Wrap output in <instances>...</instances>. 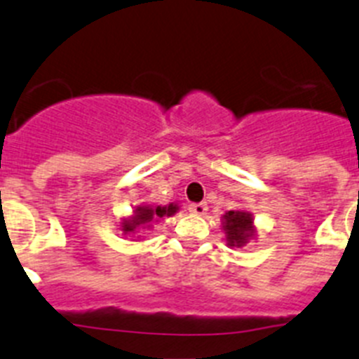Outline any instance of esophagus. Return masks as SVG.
I'll return each mask as SVG.
<instances>
[{"instance_id": "obj_1", "label": "esophagus", "mask_w": 359, "mask_h": 359, "mask_svg": "<svg viewBox=\"0 0 359 359\" xmlns=\"http://www.w3.org/2000/svg\"><path fill=\"white\" fill-rule=\"evenodd\" d=\"M189 211L195 215H205V211H208V204H205V202H193V204L189 205Z\"/></svg>"}]
</instances>
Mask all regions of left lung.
<instances>
[{
	"label": "left lung",
	"instance_id": "left-lung-1",
	"mask_svg": "<svg viewBox=\"0 0 359 359\" xmlns=\"http://www.w3.org/2000/svg\"><path fill=\"white\" fill-rule=\"evenodd\" d=\"M226 222L224 229L227 233V240L231 245H244L251 236V227H253V218L244 211H229L224 215Z\"/></svg>",
	"mask_w": 359,
	"mask_h": 359
}]
</instances>
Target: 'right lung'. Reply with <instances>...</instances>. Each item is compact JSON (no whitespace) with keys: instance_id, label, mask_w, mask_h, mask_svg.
Returning <instances> with one entry per match:
<instances>
[{"instance_id":"1","label":"right lung","mask_w":359,"mask_h":359,"mask_svg":"<svg viewBox=\"0 0 359 359\" xmlns=\"http://www.w3.org/2000/svg\"><path fill=\"white\" fill-rule=\"evenodd\" d=\"M166 213L168 215L175 213V208H173V205H170V208H155V210H151V208H137L135 217H133L132 220H126L123 229L128 233H132L135 227L144 226V224H148L149 220H154V218L157 217H164Z\"/></svg>"}]
</instances>
